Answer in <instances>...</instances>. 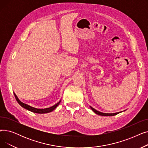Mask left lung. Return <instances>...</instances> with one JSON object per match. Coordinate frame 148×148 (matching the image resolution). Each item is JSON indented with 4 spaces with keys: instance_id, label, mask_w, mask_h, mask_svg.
I'll return each mask as SVG.
<instances>
[{
    "instance_id": "left-lung-1",
    "label": "left lung",
    "mask_w": 148,
    "mask_h": 148,
    "mask_svg": "<svg viewBox=\"0 0 148 148\" xmlns=\"http://www.w3.org/2000/svg\"><path fill=\"white\" fill-rule=\"evenodd\" d=\"M91 109L94 111L96 114H99V115H101V116H114L116 114H117L118 113H119V112L118 113H102V112H100L99 111H97V110H95V108H92V107H90Z\"/></svg>"
}]
</instances>
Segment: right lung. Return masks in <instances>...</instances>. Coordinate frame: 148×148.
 Listing matches in <instances>:
<instances>
[{
	"label": "right lung",
	"instance_id": "obj_1",
	"mask_svg": "<svg viewBox=\"0 0 148 148\" xmlns=\"http://www.w3.org/2000/svg\"><path fill=\"white\" fill-rule=\"evenodd\" d=\"M14 96H15V99H16L17 101L18 102V103L23 108H26V109L32 112H34V113H49V112H52L53 110H54L55 108L58 107V106L59 104V103H60V101L58 103L54 105L53 106H51V107H49V108H42V109H41V108H34V107H31L27 104H26L25 103H23L22 102H21L18 99V98H17V97L16 96V95H15L14 94Z\"/></svg>",
	"mask_w": 148,
	"mask_h": 148
}]
</instances>
